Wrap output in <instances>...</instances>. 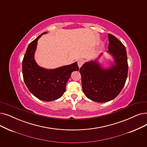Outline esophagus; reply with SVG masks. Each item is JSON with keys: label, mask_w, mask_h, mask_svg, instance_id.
<instances>
[{"label": "esophagus", "mask_w": 147, "mask_h": 147, "mask_svg": "<svg viewBox=\"0 0 147 147\" xmlns=\"http://www.w3.org/2000/svg\"><path fill=\"white\" fill-rule=\"evenodd\" d=\"M84 62H85V60H84V59H79V60H78V62L79 67V68H80V67L82 66V65L84 64Z\"/></svg>", "instance_id": "esophagus-1"}]
</instances>
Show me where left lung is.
I'll use <instances>...</instances> for the list:
<instances>
[{"instance_id":"1","label":"left lung","mask_w":147,"mask_h":147,"mask_svg":"<svg viewBox=\"0 0 147 147\" xmlns=\"http://www.w3.org/2000/svg\"><path fill=\"white\" fill-rule=\"evenodd\" d=\"M108 38L107 52L113 57L115 64L104 69L96 59L85 62L80 68L83 91L89 99L98 103L109 101L117 97L125 84L128 74L125 46L112 34H108Z\"/></svg>"}]
</instances>
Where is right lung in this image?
<instances>
[{
	"instance_id": "add662e5",
	"label": "right lung",
	"mask_w": 147,
	"mask_h": 147,
	"mask_svg": "<svg viewBox=\"0 0 147 147\" xmlns=\"http://www.w3.org/2000/svg\"><path fill=\"white\" fill-rule=\"evenodd\" d=\"M46 33H42L29 44L23 59L22 73L24 82L29 91L38 99L50 101L62 96L71 74L74 71H78L79 67L77 62L52 69L37 65L34 59L37 41Z\"/></svg>"
}]
</instances>
